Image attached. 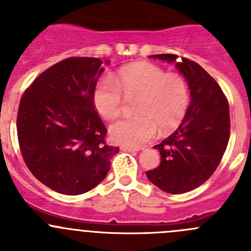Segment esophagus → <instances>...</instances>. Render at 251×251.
Returning a JSON list of instances; mask_svg holds the SVG:
<instances>
[{"instance_id": "esophagus-1", "label": "esophagus", "mask_w": 251, "mask_h": 251, "mask_svg": "<svg viewBox=\"0 0 251 251\" xmlns=\"http://www.w3.org/2000/svg\"><path fill=\"white\" fill-rule=\"evenodd\" d=\"M121 150L125 152H139L140 151L139 149H133V147H126V146L121 147Z\"/></svg>"}]
</instances>
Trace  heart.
Segmentation results:
<instances>
[{"instance_id":"b5f03b06","label":"heart","mask_w":251,"mask_h":251,"mask_svg":"<svg viewBox=\"0 0 251 251\" xmlns=\"http://www.w3.org/2000/svg\"><path fill=\"white\" fill-rule=\"evenodd\" d=\"M128 99L139 98L137 116L110 126V137L116 144L140 147L157 132L176 128L187 114L191 95L186 79L167 73L151 63H135L121 68L116 80L102 76L94 86L93 102L102 118L114 120L123 109V94Z\"/></svg>"}]
</instances>
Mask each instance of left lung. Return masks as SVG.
Returning a JSON list of instances; mask_svg holds the SVG:
<instances>
[{"mask_svg":"<svg viewBox=\"0 0 251 251\" xmlns=\"http://www.w3.org/2000/svg\"><path fill=\"white\" fill-rule=\"evenodd\" d=\"M150 58L175 64L188 84L191 102L178 128L153 146L161 162L147 171V178L163 192L186 193L204 183L223 157L230 135L229 104L221 86L196 62H177L175 54Z\"/></svg>","mask_w":251,"mask_h":251,"instance_id":"8db88e82","label":"left lung"}]
</instances>
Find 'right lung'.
<instances>
[{
	"label": "right lung",
	"instance_id": "add662e5",
	"mask_svg": "<svg viewBox=\"0 0 251 251\" xmlns=\"http://www.w3.org/2000/svg\"><path fill=\"white\" fill-rule=\"evenodd\" d=\"M110 60L68 58L43 72L25 91L17 115L23 160L53 191L78 196L106 177L118 147L93 102L94 86Z\"/></svg>",
	"mask_w": 251,
	"mask_h": 251
}]
</instances>
